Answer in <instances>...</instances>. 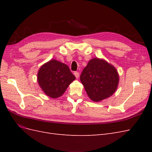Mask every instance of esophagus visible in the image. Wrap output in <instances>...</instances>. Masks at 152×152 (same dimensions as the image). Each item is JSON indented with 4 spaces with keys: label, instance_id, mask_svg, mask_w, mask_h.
<instances>
[{
    "label": "esophagus",
    "instance_id": "34e87169",
    "mask_svg": "<svg viewBox=\"0 0 152 152\" xmlns=\"http://www.w3.org/2000/svg\"><path fill=\"white\" fill-rule=\"evenodd\" d=\"M74 75L75 76V77L77 78V79H79V73L78 72H74Z\"/></svg>",
    "mask_w": 152,
    "mask_h": 152
}]
</instances>
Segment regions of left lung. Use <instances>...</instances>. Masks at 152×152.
Listing matches in <instances>:
<instances>
[{
	"mask_svg": "<svg viewBox=\"0 0 152 152\" xmlns=\"http://www.w3.org/2000/svg\"><path fill=\"white\" fill-rule=\"evenodd\" d=\"M80 79L89 98L94 102H102L112 96L119 83L117 69L104 59L98 58L90 59Z\"/></svg>",
	"mask_w": 152,
	"mask_h": 152,
	"instance_id": "1",
	"label": "left lung"
}]
</instances>
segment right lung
Segmentation results:
<instances>
[{
    "label": "right lung",
    "mask_w": 152,
    "mask_h": 152,
    "mask_svg": "<svg viewBox=\"0 0 152 152\" xmlns=\"http://www.w3.org/2000/svg\"><path fill=\"white\" fill-rule=\"evenodd\" d=\"M75 79L68 65L54 59L41 66L37 73L40 87L51 98L61 96Z\"/></svg>",
    "instance_id": "1"
}]
</instances>
